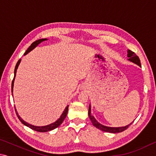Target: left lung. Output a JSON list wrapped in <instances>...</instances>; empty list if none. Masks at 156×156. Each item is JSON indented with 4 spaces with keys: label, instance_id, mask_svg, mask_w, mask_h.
<instances>
[{
    "label": "left lung",
    "instance_id": "obj_1",
    "mask_svg": "<svg viewBox=\"0 0 156 156\" xmlns=\"http://www.w3.org/2000/svg\"><path fill=\"white\" fill-rule=\"evenodd\" d=\"M127 52H128L127 57L129 58L128 60H129V61L135 63V64L139 65L140 67H141L140 60L139 57L137 56L135 53L131 51V50H128ZM89 118H90L92 124H93V125L94 126H96V128L99 129L100 130L103 131L105 132H108V133H120V132H122L123 131L126 130V129L129 127V125H131V124L133 123V122H131L128 125H126L125 126H121V127H110V126L102 125H101V124L98 122V121L96 120V118H95L94 116L91 114V106L90 105H89Z\"/></svg>",
    "mask_w": 156,
    "mask_h": 156
}]
</instances>
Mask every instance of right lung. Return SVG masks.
Here are the masks:
<instances>
[{
    "label": "right lung",
    "mask_w": 156,
    "mask_h": 156,
    "mask_svg": "<svg viewBox=\"0 0 156 156\" xmlns=\"http://www.w3.org/2000/svg\"><path fill=\"white\" fill-rule=\"evenodd\" d=\"M47 38H43V39H39V40L36 41L35 42H34V43H33L32 44H31V45L30 46V47H29V48L27 49V51H25L24 55H26L27 54H28L29 52L31 51V50L35 48V47H36L37 45H38V44H40V43H41V42L44 41H47ZM20 60H21V59L18 60V61L17 63H16V67H15V69H14V79H13L12 83V96H13V87H14V82L16 73V70H17V69H18V65H19V64H20ZM68 107H69V105H67V107L65 108V109L64 110V112H63V113H62L61 116H60L59 119L57 120L56 121V122H54V123L50 124V125H46V126H36L30 125V124L26 122L25 121L23 120L22 119V118H21L20 117V115L18 114V113H17V112H16V109H15V111H16V115H17V116H18V119L20 120V122H22L24 125L28 126V127H30V129H33V130H34V131H38V132H47V131H51V130H53V129L57 128L58 126H59L60 125H61L63 121H64L65 118H66V116H67V112H68Z\"/></svg>",
    "instance_id": "1"
}]
</instances>
